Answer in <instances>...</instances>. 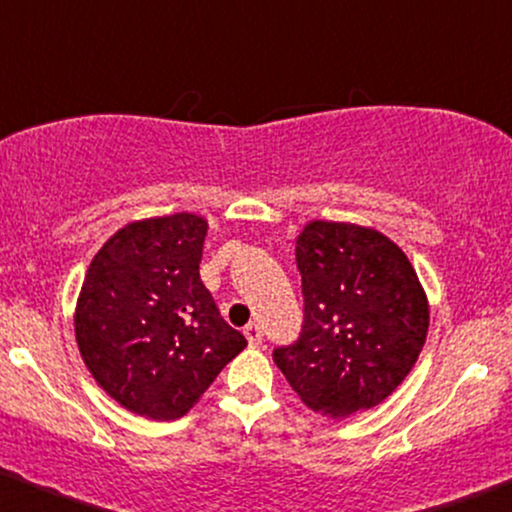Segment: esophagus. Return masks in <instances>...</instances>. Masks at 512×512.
<instances>
[{"label": "esophagus", "mask_w": 512, "mask_h": 512, "mask_svg": "<svg viewBox=\"0 0 512 512\" xmlns=\"http://www.w3.org/2000/svg\"><path fill=\"white\" fill-rule=\"evenodd\" d=\"M244 334H246V339H249V344L251 346H258L263 342V332H261V327H258L256 323H249L244 327Z\"/></svg>", "instance_id": "obj_1"}]
</instances>
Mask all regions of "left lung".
Wrapping results in <instances>:
<instances>
[{
    "label": "left lung",
    "instance_id": "left-lung-1",
    "mask_svg": "<svg viewBox=\"0 0 512 512\" xmlns=\"http://www.w3.org/2000/svg\"><path fill=\"white\" fill-rule=\"evenodd\" d=\"M304 325L273 361L330 418L382 403L418 361L430 306L408 256L382 232L313 220L296 239Z\"/></svg>",
    "mask_w": 512,
    "mask_h": 512
}]
</instances>
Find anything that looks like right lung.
Wrapping results in <instances>:
<instances>
[{
	"mask_svg": "<svg viewBox=\"0 0 512 512\" xmlns=\"http://www.w3.org/2000/svg\"><path fill=\"white\" fill-rule=\"evenodd\" d=\"M206 220L194 213L137 220L87 268L75 339L87 370L137 415L175 420L246 346L199 277Z\"/></svg>",
	"mask_w": 512,
	"mask_h": 512,
	"instance_id": "1",
	"label": "right lung"
}]
</instances>
